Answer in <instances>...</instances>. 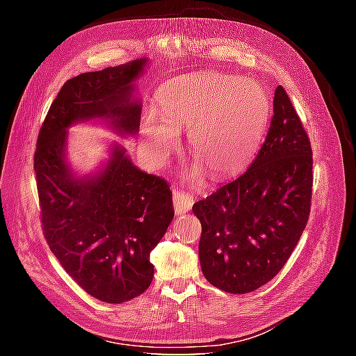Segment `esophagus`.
I'll use <instances>...</instances> for the list:
<instances>
[{"mask_svg": "<svg viewBox=\"0 0 356 356\" xmlns=\"http://www.w3.org/2000/svg\"><path fill=\"white\" fill-rule=\"evenodd\" d=\"M193 203H195V197L190 196L188 193L184 191H178L174 188V208L177 215H182L191 209Z\"/></svg>", "mask_w": 356, "mask_h": 356, "instance_id": "esophagus-1", "label": "esophagus"}]
</instances>
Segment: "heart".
<instances>
[{
  "mask_svg": "<svg viewBox=\"0 0 356 356\" xmlns=\"http://www.w3.org/2000/svg\"><path fill=\"white\" fill-rule=\"evenodd\" d=\"M160 111L144 118L143 136L157 161L177 145V129H190L188 148L196 166L212 178H225L250 163L266 132L270 101L254 80L195 74L169 83L160 93Z\"/></svg>",
  "mask_w": 356,
  "mask_h": 356,
  "instance_id": "heart-1",
  "label": "heart"
}]
</instances>
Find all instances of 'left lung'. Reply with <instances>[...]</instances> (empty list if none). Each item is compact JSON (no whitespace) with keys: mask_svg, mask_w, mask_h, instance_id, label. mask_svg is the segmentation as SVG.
Instances as JSON below:
<instances>
[{"mask_svg":"<svg viewBox=\"0 0 356 356\" xmlns=\"http://www.w3.org/2000/svg\"><path fill=\"white\" fill-rule=\"evenodd\" d=\"M312 182L310 141L277 86L270 129L251 166L193 207L202 224L199 260L207 281L246 294L273 279L307 224Z\"/></svg>","mask_w":356,"mask_h":356,"instance_id":"left-lung-1","label":"left lung"}]
</instances>
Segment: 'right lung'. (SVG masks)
Wrapping results in <instances>:
<instances>
[{"mask_svg":"<svg viewBox=\"0 0 356 356\" xmlns=\"http://www.w3.org/2000/svg\"><path fill=\"white\" fill-rule=\"evenodd\" d=\"M147 58L84 72L62 86L42 123L34 156L44 238L86 293L120 305L141 296L154 276L149 252L174 218L168 182L139 169L117 141L108 157L80 175L68 160V129L104 124L134 136L141 123L136 80Z\"/></svg>","mask_w":356,"mask_h":356,"instance_id":"right-lung-1","label":"right lung"}]
</instances>
